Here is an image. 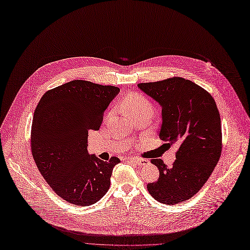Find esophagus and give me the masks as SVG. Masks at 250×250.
<instances>
[{
	"label": "esophagus",
	"instance_id": "obj_1",
	"mask_svg": "<svg viewBox=\"0 0 250 250\" xmlns=\"http://www.w3.org/2000/svg\"><path fill=\"white\" fill-rule=\"evenodd\" d=\"M126 161L134 162V164H136L138 166H141V167L148 165V162H149V160H147V159H141V158H138V157H127Z\"/></svg>",
	"mask_w": 250,
	"mask_h": 250
}]
</instances>
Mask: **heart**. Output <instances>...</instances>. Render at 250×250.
I'll return each instance as SVG.
<instances>
[{
  "label": "heart",
  "mask_w": 250,
  "mask_h": 250,
  "mask_svg": "<svg viewBox=\"0 0 250 250\" xmlns=\"http://www.w3.org/2000/svg\"><path fill=\"white\" fill-rule=\"evenodd\" d=\"M125 110L128 114H133L138 111H147L152 113L153 111V105H152L151 101L145 97L144 95L141 94H131L128 95L124 101Z\"/></svg>",
  "instance_id": "b5f03b06"
}]
</instances>
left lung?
Masks as SVG:
<instances>
[{"label": "left lung", "mask_w": 250, "mask_h": 250, "mask_svg": "<svg viewBox=\"0 0 250 250\" xmlns=\"http://www.w3.org/2000/svg\"><path fill=\"white\" fill-rule=\"evenodd\" d=\"M138 88L161 107L159 138L179 145L171 167L161 159L151 160L159 169V179L148 184V192L168 205L188 200L208 180L221 156L218 107L208 92L183 78L138 83Z\"/></svg>", "instance_id": "obj_1"}]
</instances>
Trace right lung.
<instances>
[{"mask_svg":"<svg viewBox=\"0 0 250 250\" xmlns=\"http://www.w3.org/2000/svg\"><path fill=\"white\" fill-rule=\"evenodd\" d=\"M113 85L77 80L42 97L32 118L31 153L58 196L75 205L99 201L110 187L117 157L89 154L88 133L98 131L104 111L119 93Z\"/></svg>","mask_w":250,"mask_h":250,"instance_id":"1","label":"right lung"}]
</instances>
